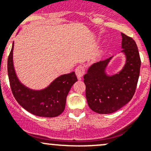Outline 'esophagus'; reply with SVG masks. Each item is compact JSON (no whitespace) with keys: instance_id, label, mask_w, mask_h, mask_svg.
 I'll return each instance as SVG.
<instances>
[{"instance_id":"1","label":"esophagus","mask_w":151,"mask_h":151,"mask_svg":"<svg viewBox=\"0 0 151 151\" xmlns=\"http://www.w3.org/2000/svg\"><path fill=\"white\" fill-rule=\"evenodd\" d=\"M75 73H76V75H77V78L80 79L81 77H83V75L85 74V70L84 66H79L76 68L75 69Z\"/></svg>"}]
</instances>
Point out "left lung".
Returning <instances> with one entry per match:
<instances>
[{
  "label": "left lung",
  "instance_id": "8db88e82",
  "mask_svg": "<svg viewBox=\"0 0 151 151\" xmlns=\"http://www.w3.org/2000/svg\"><path fill=\"white\" fill-rule=\"evenodd\" d=\"M121 52L126 63L121 71L108 75L106 68L112 57L93 63L84 75L85 95L89 107L99 114L116 112L131 101L136 91L141 60L136 42L121 33Z\"/></svg>",
  "mask_w": 151,
  "mask_h": 151
}]
</instances>
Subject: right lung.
Returning a JSON list of instances; mask_svg holds the SVG:
<instances>
[{
  "label": "right lung",
  "instance_id": "1",
  "mask_svg": "<svg viewBox=\"0 0 151 151\" xmlns=\"http://www.w3.org/2000/svg\"><path fill=\"white\" fill-rule=\"evenodd\" d=\"M14 42L8 58V75L12 93L25 109L33 115L53 118L63 112L66 97L71 86L77 81L74 71L57 77L46 88L39 91L27 88L18 79L13 63Z\"/></svg>",
  "mask_w": 151,
  "mask_h": 151
}]
</instances>
